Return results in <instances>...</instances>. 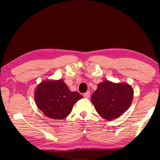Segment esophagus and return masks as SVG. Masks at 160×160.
Returning <instances> with one entry per match:
<instances>
[{
    "label": "esophagus",
    "instance_id": "1",
    "mask_svg": "<svg viewBox=\"0 0 160 160\" xmlns=\"http://www.w3.org/2000/svg\"><path fill=\"white\" fill-rule=\"evenodd\" d=\"M90 91H87L86 93H85L84 94H83V97L84 98H89V97H90Z\"/></svg>",
    "mask_w": 160,
    "mask_h": 160
}]
</instances>
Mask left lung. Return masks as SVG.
Listing matches in <instances>:
<instances>
[{"mask_svg":"<svg viewBox=\"0 0 160 160\" xmlns=\"http://www.w3.org/2000/svg\"><path fill=\"white\" fill-rule=\"evenodd\" d=\"M133 96V88L128 83L105 80L98 84L91 102L99 115L109 121L117 119L129 109Z\"/></svg>","mask_w":160,"mask_h":160,"instance_id":"obj_1","label":"left lung"}]
</instances>
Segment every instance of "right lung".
Returning <instances> with one entry per match:
<instances>
[{
	"instance_id": "obj_1",
	"label": "right lung",
	"mask_w": 160,
	"mask_h": 160,
	"mask_svg": "<svg viewBox=\"0 0 160 160\" xmlns=\"http://www.w3.org/2000/svg\"><path fill=\"white\" fill-rule=\"evenodd\" d=\"M83 98L78 92H72L62 79L45 80L35 91L37 108L47 117L62 119L68 116L77 101Z\"/></svg>"
}]
</instances>
